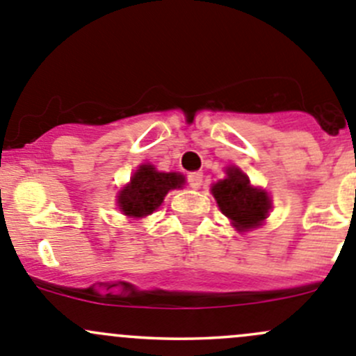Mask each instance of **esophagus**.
<instances>
[{
  "label": "esophagus",
  "instance_id": "obj_1",
  "mask_svg": "<svg viewBox=\"0 0 356 356\" xmlns=\"http://www.w3.org/2000/svg\"><path fill=\"white\" fill-rule=\"evenodd\" d=\"M186 181H188L190 188H200V185H202V173H190L188 177H186Z\"/></svg>",
  "mask_w": 356,
  "mask_h": 356
}]
</instances>
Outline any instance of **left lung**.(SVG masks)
Segmentation results:
<instances>
[{
    "label": "left lung",
    "mask_w": 356,
    "mask_h": 356,
    "mask_svg": "<svg viewBox=\"0 0 356 356\" xmlns=\"http://www.w3.org/2000/svg\"><path fill=\"white\" fill-rule=\"evenodd\" d=\"M211 192L237 230L258 227L268 214L270 199L265 190L252 188L249 178L237 168H228L227 178L214 183Z\"/></svg>",
    "instance_id": "obj_1"
}]
</instances>
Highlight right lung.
Listing matches in <instances>:
<instances>
[{
  "label": "right lung",
  "mask_w": 356,
  "mask_h": 356,
  "mask_svg": "<svg viewBox=\"0 0 356 356\" xmlns=\"http://www.w3.org/2000/svg\"><path fill=\"white\" fill-rule=\"evenodd\" d=\"M185 178L178 173H159L150 164H143L133 175L128 186L119 193V209L126 216L142 218L154 213L163 204L170 190L179 188Z\"/></svg>",
  "instance_id": "right-lung-1"
}]
</instances>
